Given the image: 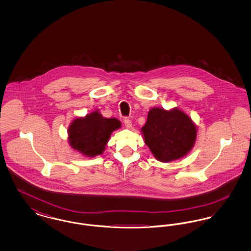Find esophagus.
I'll return each instance as SVG.
<instances>
[{
    "instance_id": "34e87169",
    "label": "esophagus",
    "mask_w": 251,
    "mask_h": 251,
    "mask_svg": "<svg viewBox=\"0 0 251 251\" xmlns=\"http://www.w3.org/2000/svg\"><path fill=\"white\" fill-rule=\"evenodd\" d=\"M124 124L127 128H131V120L129 118H125L124 119Z\"/></svg>"
}]
</instances>
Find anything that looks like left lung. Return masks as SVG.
<instances>
[{"label": "left lung", "instance_id": "obj_1", "mask_svg": "<svg viewBox=\"0 0 251 251\" xmlns=\"http://www.w3.org/2000/svg\"><path fill=\"white\" fill-rule=\"evenodd\" d=\"M145 142L161 162L186 155L196 141L197 130L191 119L178 109L152 108L143 128Z\"/></svg>", "mask_w": 251, "mask_h": 251}]
</instances>
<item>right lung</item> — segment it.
Returning a JSON list of instances; mask_svg holds the SVG:
<instances>
[{"mask_svg": "<svg viewBox=\"0 0 251 251\" xmlns=\"http://www.w3.org/2000/svg\"><path fill=\"white\" fill-rule=\"evenodd\" d=\"M120 127V120L102 118L96 111L72 122L69 129L70 143L84 155L94 157L102 153L112 131Z\"/></svg>", "mask_w": 251, "mask_h": 251, "instance_id": "right-lung-1", "label": "right lung"}]
</instances>
